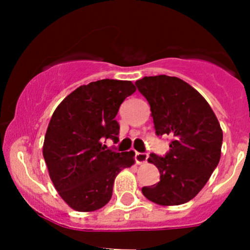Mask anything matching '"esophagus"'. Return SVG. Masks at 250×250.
I'll return each mask as SVG.
<instances>
[{"instance_id":"obj_1","label":"esophagus","mask_w":250,"mask_h":250,"mask_svg":"<svg viewBox=\"0 0 250 250\" xmlns=\"http://www.w3.org/2000/svg\"><path fill=\"white\" fill-rule=\"evenodd\" d=\"M148 155L144 152H135V161H137L138 165H144V163L147 162Z\"/></svg>"}]
</instances>
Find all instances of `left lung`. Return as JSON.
I'll use <instances>...</instances> for the list:
<instances>
[{
	"label": "left lung",
	"instance_id": "left-lung-1",
	"mask_svg": "<svg viewBox=\"0 0 250 250\" xmlns=\"http://www.w3.org/2000/svg\"><path fill=\"white\" fill-rule=\"evenodd\" d=\"M151 107L156 134L170 135L165 157L151 153L148 162L160 170V181L141 188L160 206H179L203 188L221 156L223 130L207 100L185 81L158 75L135 82Z\"/></svg>",
	"mask_w": 250,
	"mask_h": 250
}]
</instances>
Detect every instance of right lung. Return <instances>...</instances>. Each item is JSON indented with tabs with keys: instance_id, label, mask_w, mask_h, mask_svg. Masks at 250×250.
<instances>
[{
	"instance_id": "add662e5",
	"label": "right lung",
	"mask_w": 250,
	"mask_h": 250,
	"mask_svg": "<svg viewBox=\"0 0 250 250\" xmlns=\"http://www.w3.org/2000/svg\"><path fill=\"white\" fill-rule=\"evenodd\" d=\"M135 89L130 81L90 82L70 93L53 112L43 157L55 190L75 210L103 208L111 200L117 174L134 165V151L106 150L103 140L118 139L115 117Z\"/></svg>"
}]
</instances>
